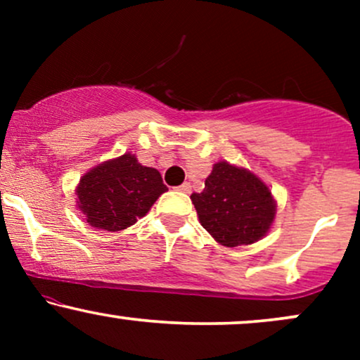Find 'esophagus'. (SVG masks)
<instances>
[{"label": "esophagus", "mask_w": 360, "mask_h": 360, "mask_svg": "<svg viewBox=\"0 0 360 360\" xmlns=\"http://www.w3.org/2000/svg\"><path fill=\"white\" fill-rule=\"evenodd\" d=\"M177 191H181V193H191V184H189V183L181 184L179 188H177Z\"/></svg>", "instance_id": "1"}]
</instances>
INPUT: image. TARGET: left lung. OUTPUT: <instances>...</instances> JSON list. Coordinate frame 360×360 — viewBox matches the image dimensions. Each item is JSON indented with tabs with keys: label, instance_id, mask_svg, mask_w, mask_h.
<instances>
[{
	"label": "left lung",
	"instance_id": "1",
	"mask_svg": "<svg viewBox=\"0 0 360 360\" xmlns=\"http://www.w3.org/2000/svg\"><path fill=\"white\" fill-rule=\"evenodd\" d=\"M191 201L201 226L223 247L250 245L266 237L278 208L259 176L226 160L214 164L205 189L193 193Z\"/></svg>",
	"mask_w": 360,
	"mask_h": 360
}]
</instances>
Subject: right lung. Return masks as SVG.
<instances>
[{
  "label": "right lung",
  "mask_w": 360,
  "mask_h": 360,
  "mask_svg": "<svg viewBox=\"0 0 360 360\" xmlns=\"http://www.w3.org/2000/svg\"><path fill=\"white\" fill-rule=\"evenodd\" d=\"M167 191L154 167L125 152L89 169L76 186V206L98 230L120 232L146 217L157 198Z\"/></svg>",
  "instance_id": "right-lung-1"
}]
</instances>
